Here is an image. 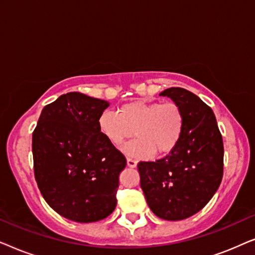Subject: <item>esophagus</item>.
Listing matches in <instances>:
<instances>
[{
    "instance_id": "esophagus-1",
    "label": "esophagus",
    "mask_w": 255,
    "mask_h": 255,
    "mask_svg": "<svg viewBox=\"0 0 255 255\" xmlns=\"http://www.w3.org/2000/svg\"><path fill=\"white\" fill-rule=\"evenodd\" d=\"M128 166L131 167V168H134V167L137 166V161L131 158H128Z\"/></svg>"
}]
</instances>
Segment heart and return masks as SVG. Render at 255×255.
Returning a JSON list of instances; mask_svg holds the SVG:
<instances>
[{
    "label": "heart",
    "instance_id": "heart-1",
    "mask_svg": "<svg viewBox=\"0 0 255 255\" xmlns=\"http://www.w3.org/2000/svg\"><path fill=\"white\" fill-rule=\"evenodd\" d=\"M100 132L111 145L121 146L135 158H148L153 153L163 156L179 146L186 128V115L179 103L135 100L118 108L117 114L106 110L97 120Z\"/></svg>",
    "mask_w": 255,
    "mask_h": 255
}]
</instances>
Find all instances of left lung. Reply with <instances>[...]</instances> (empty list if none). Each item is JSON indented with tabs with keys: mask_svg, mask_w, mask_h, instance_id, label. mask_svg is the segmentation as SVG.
<instances>
[{
	"mask_svg": "<svg viewBox=\"0 0 255 255\" xmlns=\"http://www.w3.org/2000/svg\"><path fill=\"white\" fill-rule=\"evenodd\" d=\"M179 103L186 128L172 153L138 162L140 187L154 215L181 221L202 210L217 191L224 169V146L215 114L189 90L172 87L160 93Z\"/></svg>",
	"mask_w": 255,
	"mask_h": 255,
	"instance_id": "1",
	"label": "left lung"
}]
</instances>
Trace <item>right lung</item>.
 Here are the masks:
<instances>
[{
	"mask_svg": "<svg viewBox=\"0 0 255 255\" xmlns=\"http://www.w3.org/2000/svg\"><path fill=\"white\" fill-rule=\"evenodd\" d=\"M109 103L64 94L41 111L32 133L33 169L47 204L79 223L106 218L117 204L123 153L101 133L97 120Z\"/></svg>",
	"mask_w": 255,
	"mask_h": 255,
	"instance_id": "1",
	"label": "right lung"
}]
</instances>
